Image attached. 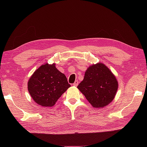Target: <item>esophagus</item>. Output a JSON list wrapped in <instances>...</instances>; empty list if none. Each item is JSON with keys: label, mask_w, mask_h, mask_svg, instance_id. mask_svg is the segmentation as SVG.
<instances>
[{"label": "esophagus", "mask_w": 147, "mask_h": 147, "mask_svg": "<svg viewBox=\"0 0 147 147\" xmlns=\"http://www.w3.org/2000/svg\"><path fill=\"white\" fill-rule=\"evenodd\" d=\"M78 84V82L77 81V80H76L75 82V83L73 84V85L74 86H77V85Z\"/></svg>", "instance_id": "esophagus-1"}]
</instances>
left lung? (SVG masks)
I'll return each instance as SVG.
<instances>
[{"instance_id": "8db88e82", "label": "left lung", "mask_w": 147, "mask_h": 147, "mask_svg": "<svg viewBox=\"0 0 147 147\" xmlns=\"http://www.w3.org/2000/svg\"><path fill=\"white\" fill-rule=\"evenodd\" d=\"M77 88L93 107L102 109L114 99L118 83L107 65L98 63L87 69L83 81Z\"/></svg>"}]
</instances>
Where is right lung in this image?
<instances>
[{
  "instance_id": "1",
  "label": "right lung",
  "mask_w": 147,
  "mask_h": 147,
  "mask_svg": "<svg viewBox=\"0 0 147 147\" xmlns=\"http://www.w3.org/2000/svg\"><path fill=\"white\" fill-rule=\"evenodd\" d=\"M55 64L42 65L31 75L28 90L34 101L43 107L55 105L70 84L65 75L57 69Z\"/></svg>"
}]
</instances>
